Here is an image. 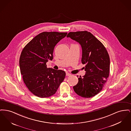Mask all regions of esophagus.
Returning a JSON list of instances; mask_svg holds the SVG:
<instances>
[{
	"label": "esophagus",
	"instance_id": "34e87169",
	"mask_svg": "<svg viewBox=\"0 0 131 131\" xmlns=\"http://www.w3.org/2000/svg\"><path fill=\"white\" fill-rule=\"evenodd\" d=\"M66 76H71L72 75L71 74L69 73H66Z\"/></svg>",
	"mask_w": 131,
	"mask_h": 131
}]
</instances>
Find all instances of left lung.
<instances>
[{"label": "left lung", "instance_id": "obj_1", "mask_svg": "<svg viewBox=\"0 0 131 131\" xmlns=\"http://www.w3.org/2000/svg\"><path fill=\"white\" fill-rule=\"evenodd\" d=\"M67 37L80 44L81 62L85 64L83 67L85 74L78 78V83L73 86L74 90L82 97H92L102 90L108 77L109 55L104 46L90 32H71Z\"/></svg>", "mask_w": 131, "mask_h": 131}]
</instances>
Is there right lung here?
Here are the masks:
<instances>
[{"label":"right lung","mask_w":131,"mask_h":131,"mask_svg":"<svg viewBox=\"0 0 131 131\" xmlns=\"http://www.w3.org/2000/svg\"><path fill=\"white\" fill-rule=\"evenodd\" d=\"M67 34L43 32L34 38L21 51L19 61L20 73L29 90L37 97L53 95L65 79L64 71L48 68L46 63L53 59L54 47Z\"/></svg>","instance_id":"1"}]
</instances>
